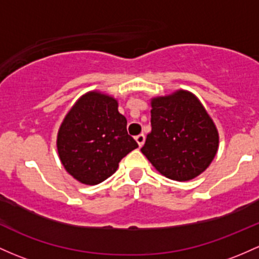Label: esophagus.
Wrapping results in <instances>:
<instances>
[{"label": "esophagus", "instance_id": "esophagus-1", "mask_svg": "<svg viewBox=\"0 0 259 259\" xmlns=\"http://www.w3.org/2000/svg\"><path fill=\"white\" fill-rule=\"evenodd\" d=\"M136 141H137L138 146H140V147H142V146H143L144 141H146V136H144V135H143V133H141V135L136 136Z\"/></svg>", "mask_w": 259, "mask_h": 259}]
</instances>
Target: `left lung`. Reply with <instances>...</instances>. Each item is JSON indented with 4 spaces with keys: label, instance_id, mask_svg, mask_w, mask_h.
<instances>
[{
    "label": "left lung",
    "instance_id": "obj_1",
    "mask_svg": "<svg viewBox=\"0 0 259 259\" xmlns=\"http://www.w3.org/2000/svg\"><path fill=\"white\" fill-rule=\"evenodd\" d=\"M151 126L141 151L169 179H194L218 152V130L201 102L188 91L153 99Z\"/></svg>",
    "mask_w": 259,
    "mask_h": 259
}]
</instances>
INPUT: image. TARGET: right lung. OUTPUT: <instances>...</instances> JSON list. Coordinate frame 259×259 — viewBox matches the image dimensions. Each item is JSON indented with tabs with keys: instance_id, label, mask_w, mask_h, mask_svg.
Returning <instances> with one entry per match:
<instances>
[{
	"instance_id": "right-lung-1",
	"label": "right lung",
	"mask_w": 259,
	"mask_h": 259,
	"mask_svg": "<svg viewBox=\"0 0 259 259\" xmlns=\"http://www.w3.org/2000/svg\"><path fill=\"white\" fill-rule=\"evenodd\" d=\"M57 146L66 171L82 184L96 185L115 173L138 144L127 133L117 101L93 91L80 97L64 118Z\"/></svg>"
}]
</instances>
